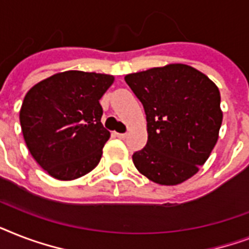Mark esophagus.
Returning a JSON list of instances; mask_svg holds the SVG:
<instances>
[{
  "label": "esophagus",
  "mask_w": 249,
  "mask_h": 249,
  "mask_svg": "<svg viewBox=\"0 0 249 249\" xmlns=\"http://www.w3.org/2000/svg\"><path fill=\"white\" fill-rule=\"evenodd\" d=\"M115 136H116L117 138H120V140H124L125 137H126V134H125V133H115Z\"/></svg>",
  "instance_id": "1"
}]
</instances>
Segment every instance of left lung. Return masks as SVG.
I'll list each match as a JSON object with an SVG mask.
<instances>
[{"mask_svg": "<svg viewBox=\"0 0 249 249\" xmlns=\"http://www.w3.org/2000/svg\"><path fill=\"white\" fill-rule=\"evenodd\" d=\"M125 81L147 120V143L133 154L138 172L165 186L193 177L218 140L222 109L216 84L182 63L129 73Z\"/></svg>", "mask_w": 249, "mask_h": 249, "instance_id": "obj_1", "label": "left lung"}]
</instances>
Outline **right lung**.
Instances as JSON below:
<instances>
[{"label": "right lung", "mask_w": 249, "mask_h": 249, "mask_svg": "<svg viewBox=\"0 0 249 249\" xmlns=\"http://www.w3.org/2000/svg\"><path fill=\"white\" fill-rule=\"evenodd\" d=\"M113 81L112 75L66 71L27 91L19 112L21 132L33 159L52 177L71 181L98 165L109 138L99 99Z\"/></svg>", "instance_id": "right-lung-1"}]
</instances>
